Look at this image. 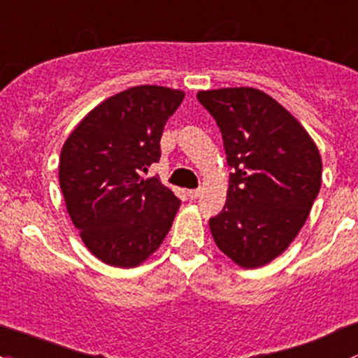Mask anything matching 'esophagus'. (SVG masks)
Returning a JSON list of instances; mask_svg holds the SVG:
<instances>
[{
  "label": "esophagus",
  "instance_id": "1",
  "mask_svg": "<svg viewBox=\"0 0 358 358\" xmlns=\"http://www.w3.org/2000/svg\"><path fill=\"white\" fill-rule=\"evenodd\" d=\"M200 194H201L200 189H191V191H187V196H189L191 200H196V198L200 196Z\"/></svg>",
  "mask_w": 358,
  "mask_h": 358
}]
</instances>
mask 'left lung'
Returning a JSON list of instances; mask_svg holds the SVG:
<instances>
[{
    "mask_svg": "<svg viewBox=\"0 0 358 358\" xmlns=\"http://www.w3.org/2000/svg\"><path fill=\"white\" fill-rule=\"evenodd\" d=\"M233 169L222 212L208 220L213 241L243 268L278 259L293 243L322 182V160L305 127L255 87L200 91Z\"/></svg>",
    "mask_w": 358,
    "mask_h": 358,
    "instance_id": "8db88e82",
    "label": "left lung"
}]
</instances>
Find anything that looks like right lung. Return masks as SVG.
I'll use <instances>...</instances> for the list:
<instances>
[{
  "label": "right lung",
  "instance_id": "1",
  "mask_svg": "<svg viewBox=\"0 0 358 358\" xmlns=\"http://www.w3.org/2000/svg\"><path fill=\"white\" fill-rule=\"evenodd\" d=\"M184 91L136 86L106 98L76 125L58 179L73 226L103 264L138 267L171 231L179 198L141 172L160 160V138Z\"/></svg>",
  "mask_w": 358,
  "mask_h": 358
}]
</instances>
